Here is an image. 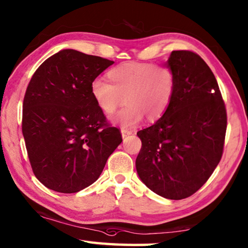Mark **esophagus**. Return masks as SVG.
<instances>
[{"label":"esophagus","mask_w":248,"mask_h":248,"mask_svg":"<svg viewBox=\"0 0 248 248\" xmlns=\"http://www.w3.org/2000/svg\"><path fill=\"white\" fill-rule=\"evenodd\" d=\"M121 134H123V138H127V137H129V136H132L133 131H132V130L123 128V129H121Z\"/></svg>","instance_id":"obj_1"}]
</instances>
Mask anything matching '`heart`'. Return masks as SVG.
I'll return each mask as SVG.
<instances>
[{
	"label": "heart",
	"instance_id": "heart-1",
	"mask_svg": "<svg viewBox=\"0 0 248 248\" xmlns=\"http://www.w3.org/2000/svg\"><path fill=\"white\" fill-rule=\"evenodd\" d=\"M107 79L95 78L91 83V96L107 116L114 115L124 102V108L114 120L124 128L139 124L143 117L149 123L161 119L176 89L174 71L151 62H124L108 71Z\"/></svg>",
	"mask_w": 248,
	"mask_h": 248
}]
</instances>
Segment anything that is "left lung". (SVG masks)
I'll list each match as a JSON object with an SVG mask.
<instances>
[{
	"instance_id": "1",
	"label": "left lung",
	"mask_w": 248,
	"mask_h": 248,
	"mask_svg": "<svg viewBox=\"0 0 248 248\" xmlns=\"http://www.w3.org/2000/svg\"><path fill=\"white\" fill-rule=\"evenodd\" d=\"M167 63L174 97L161 119L137 133L142 146L136 167L155 194L180 200L199 190L221 161L228 116L215 74L199 54L171 51Z\"/></svg>"
}]
</instances>
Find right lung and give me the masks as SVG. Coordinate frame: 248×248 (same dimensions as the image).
Wrapping results in <instances>:
<instances>
[{
  "label": "right lung",
  "mask_w": 248,
  "mask_h": 248,
  "mask_svg": "<svg viewBox=\"0 0 248 248\" xmlns=\"http://www.w3.org/2000/svg\"><path fill=\"white\" fill-rule=\"evenodd\" d=\"M112 63L65 49L31 78L22 130L33 174L49 189L73 194L89 187L123 141L91 96V83Z\"/></svg>",
  "instance_id": "add662e5"
}]
</instances>
